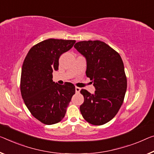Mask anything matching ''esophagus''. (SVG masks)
<instances>
[{"mask_svg":"<svg viewBox=\"0 0 154 154\" xmlns=\"http://www.w3.org/2000/svg\"><path fill=\"white\" fill-rule=\"evenodd\" d=\"M75 92H76V93H79L80 91V88H79V87H75Z\"/></svg>","mask_w":154,"mask_h":154,"instance_id":"obj_1","label":"esophagus"}]
</instances>
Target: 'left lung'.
Wrapping results in <instances>:
<instances>
[{
  "label": "left lung",
  "mask_w": 154,
  "mask_h": 154,
  "mask_svg": "<svg viewBox=\"0 0 154 154\" xmlns=\"http://www.w3.org/2000/svg\"><path fill=\"white\" fill-rule=\"evenodd\" d=\"M74 47L87 60L86 75L94 82V94L85 89L80 94L84 103L80 110L84 119L94 125L110 121L123 103L127 77L120 54L100 41H80Z\"/></svg>",
  "instance_id": "left-lung-1"
}]
</instances>
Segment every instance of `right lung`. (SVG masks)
I'll return each mask as SVG.
<instances>
[{
    "label": "right lung",
    "instance_id": "add662e5",
    "mask_svg": "<svg viewBox=\"0 0 154 154\" xmlns=\"http://www.w3.org/2000/svg\"><path fill=\"white\" fill-rule=\"evenodd\" d=\"M75 42L74 40H45L29 49L23 62L21 95L32 115L43 124L61 121L75 94V86L71 82L60 85L52 80L53 71L58 69L60 55Z\"/></svg>",
    "mask_w": 154,
    "mask_h": 154
}]
</instances>
